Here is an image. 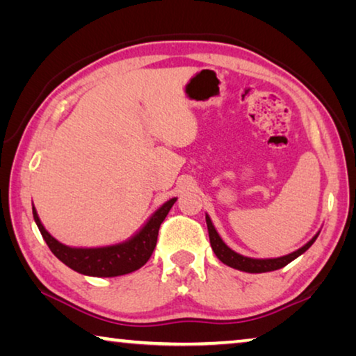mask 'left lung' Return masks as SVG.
Segmentation results:
<instances>
[{"label": "left lung", "mask_w": 356, "mask_h": 356, "mask_svg": "<svg viewBox=\"0 0 356 356\" xmlns=\"http://www.w3.org/2000/svg\"><path fill=\"white\" fill-rule=\"evenodd\" d=\"M206 221H207V229H209V238H210V245H212V250L216 254V257L220 259L222 264L229 265V267L237 268L240 272H246V273H264V272H273V270H278L286 267L289 262H292L293 259H297L300 254L309 248V246L316 242V237H312L308 243L305 246H301L300 250L293 251L292 254L282 256V257H276V259H251V257H245L242 254H237L236 251H232L229 246L222 242L221 237L218 236V232L215 231V227L210 221L209 216L206 215Z\"/></svg>", "instance_id": "8db88e82"}]
</instances>
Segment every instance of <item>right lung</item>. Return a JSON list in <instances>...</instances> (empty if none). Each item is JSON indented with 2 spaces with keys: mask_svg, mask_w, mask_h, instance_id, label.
<instances>
[{
  "mask_svg": "<svg viewBox=\"0 0 356 356\" xmlns=\"http://www.w3.org/2000/svg\"><path fill=\"white\" fill-rule=\"evenodd\" d=\"M174 202H176V197L165 202L163 206L150 216V220L144 225L141 231L134 238H130L129 242L113 246H104V248H70V246L59 243L42 226L34 207L33 215L35 225H38L48 248L51 250L53 254L59 261L64 262L67 267L75 270L78 273L110 278V276H120L135 272V270L141 268L149 261V257L152 256L155 250L160 225L166 218V215L174 206Z\"/></svg>",
  "mask_w": 356,
  "mask_h": 356,
  "instance_id": "obj_1",
  "label": "right lung"
}]
</instances>
